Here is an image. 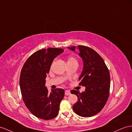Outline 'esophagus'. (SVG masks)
Listing matches in <instances>:
<instances>
[{"label":"esophagus","mask_w":132,"mask_h":132,"mask_svg":"<svg viewBox=\"0 0 132 132\" xmlns=\"http://www.w3.org/2000/svg\"><path fill=\"white\" fill-rule=\"evenodd\" d=\"M70 94H71V93L69 90H65V95H70Z\"/></svg>","instance_id":"1"}]
</instances>
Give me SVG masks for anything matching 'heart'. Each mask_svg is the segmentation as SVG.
I'll return each mask as SVG.
<instances>
[{
    "mask_svg": "<svg viewBox=\"0 0 132 132\" xmlns=\"http://www.w3.org/2000/svg\"><path fill=\"white\" fill-rule=\"evenodd\" d=\"M73 61H76V60L75 59V58H74L73 57H69L68 59H67V62H73Z\"/></svg>",
    "mask_w": 132,
    "mask_h": 132,
    "instance_id": "obj_1",
    "label": "heart"
}]
</instances>
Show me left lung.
<instances>
[{"label": "left lung", "instance_id": "left-lung-1", "mask_svg": "<svg viewBox=\"0 0 132 132\" xmlns=\"http://www.w3.org/2000/svg\"><path fill=\"white\" fill-rule=\"evenodd\" d=\"M68 48L75 52L76 47ZM79 55L83 61L82 71L79 77V85L85 87V92L72 90L78 100L73 105V110L79 116L90 117L102 110L109 95L110 73L104 61L95 51L88 47L77 46Z\"/></svg>", "mask_w": 132, "mask_h": 132}]
</instances>
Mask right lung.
I'll return each mask as SVG.
<instances>
[{
  "instance_id": "1",
  "label": "right lung",
  "mask_w": 132,
  "mask_h": 132,
  "mask_svg": "<svg viewBox=\"0 0 132 132\" xmlns=\"http://www.w3.org/2000/svg\"><path fill=\"white\" fill-rule=\"evenodd\" d=\"M63 52L62 48L39 50L27 60L21 70L19 85L23 100L31 113L40 119H52L58 115L65 90L57 88L50 93L45 84L53 60Z\"/></svg>"
}]
</instances>
